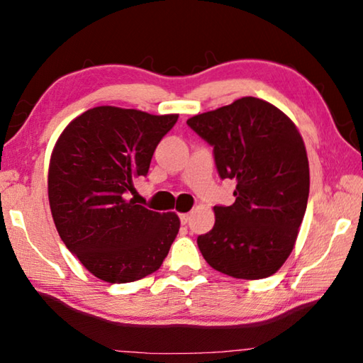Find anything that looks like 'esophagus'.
I'll return each mask as SVG.
<instances>
[{
  "label": "esophagus",
  "mask_w": 363,
  "mask_h": 363,
  "mask_svg": "<svg viewBox=\"0 0 363 363\" xmlns=\"http://www.w3.org/2000/svg\"><path fill=\"white\" fill-rule=\"evenodd\" d=\"M179 219H181V224L186 225L189 223V214H179Z\"/></svg>",
  "instance_id": "1"
}]
</instances>
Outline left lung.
I'll return each instance as SVG.
<instances>
[{"instance_id": "obj_1", "label": "left lung", "mask_w": 363, "mask_h": 363, "mask_svg": "<svg viewBox=\"0 0 363 363\" xmlns=\"http://www.w3.org/2000/svg\"><path fill=\"white\" fill-rule=\"evenodd\" d=\"M213 147L220 179H233L235 201L214 206L210 232L196 243L213 269L257 280L290 256L309 199V162L288 116L257 97H242L187 120Z\"/></svg>"}]
</instances>
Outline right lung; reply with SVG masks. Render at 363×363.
<instances>
[{
  "label": "right lung",
  "instance_id": "right-lung-1",
  "mask_svg": "<svg viewBox=\"0 0 363 363\" xmlns=\"http://www.w3.org/2000/svg\"><path fill=\"white\" fill-rule=\"evenodd\" d=\"M177 116L94 107L57 139L48 174L52 219L65 247L97 279L139 280L168 256L181 225L177 214L147 210L130 194Z\"/></svg>",
  "mask_w": 363,
  "mask_h": 363
}]
</instances>
